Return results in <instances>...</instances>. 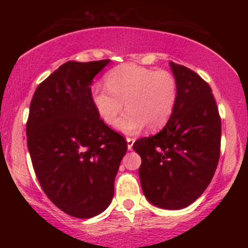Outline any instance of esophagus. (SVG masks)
<instances>
[{
  "mask_svg": "<svg viewBox=\"0 0 248 248\" xmlns=\"http://www.w3.org/2000/svg\"><path fill=\"white\" fill-rule=\"evenodd\" d=\"M127 140V146H128V149H132L133 148V144H134V142H135V139H133V138H127L126 139Z\"/></svg>",
  "mask_w": 248,
  "mask_h": 248,
  "instance_id": "obj_1",
  "label": "esophagus"
}]
</instances>
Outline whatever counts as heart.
<instances>
[{"label":"heart","mask_w":248,"mask_h":248,"mask_svg":"<svg viewBox=\"0 0 248 248\" xmlns=\"http://www.w3.org/2000/svg\"><path fill=\"white\" fill-rule=\"evenodd\" d=\"M105 81L107 87L95 85L91 90L92 104L105 124H114L124 102L128 110L116 124L122 133L136 134L146 126L160 130L175 112L178 84L169 71L122 64L110 70Z\"/></svg>","instance_id":"heart-1"}]
</instances>
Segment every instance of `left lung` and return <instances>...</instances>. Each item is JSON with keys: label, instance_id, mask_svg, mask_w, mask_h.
<instances>
[{"label": "left lung", "instance_id": "1", "mask_svg": "<svg viewBox=\"0 0 248 248\" xmlns=\"http://www.w3.org/2000/svg\"><path fill=\"white\" fill-rule=\"evenodd\" d=\"M178 84L175 112L156 135L133 144L141 156V186L150 203L179 210L202 195L217 169L221 121L211 87L192 70L170 62Z\"/></svg>", "mask_w": 248, "mask_h": 248}]
</instances>
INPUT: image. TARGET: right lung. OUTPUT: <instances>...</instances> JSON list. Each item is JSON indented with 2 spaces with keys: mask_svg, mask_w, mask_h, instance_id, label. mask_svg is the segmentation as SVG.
<instances>
[{
  "mask_svg": "<svg viewBox=\"0 0 248 248\" xmlns=\"http://www.w3.org/2000/svg\"><path fill=\"white\" fill-rule=\"evenodd\" d=\"M109 62H67L36 88L27 122L28 149L43 191L76 218L104 212L127 152L91 99L93 78Z\"/></svg>",
  "mask_w": 248,
  "mask_h": 248,
  "instance_id": "obj_1",
  "label": "right lung"
}]
</instances>
